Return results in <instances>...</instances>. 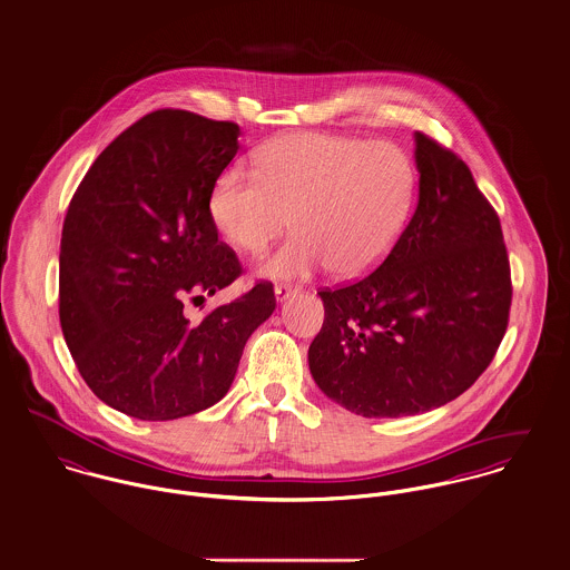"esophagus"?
<instances>
[{
	"label": "esophagus",
	"instance_id": "34e87169",
	"mask_svg": "<svg viewBox=\"0 0 570 570\" xmlns=\"http://www.w3.org/2000/svg\"><path fill=\"white\" fill-rule=\"evenodd\" d=\"M294 294H298V287L287 285V283H281V285H276V287H274V296H276V301H278V303L287 301V298H289V296H294Z\"/></svg>",
	"mask_w": 570,
	"mask_h": 570
}]
</instances>
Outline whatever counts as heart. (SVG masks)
<instances>
[{
	"mask_svg": "<svg viewBox=\"0 0 570 570\" xmlns=\"http://www.w3.org/2000/svg\"><path fill=\"white\" fill-rule=\"evenodd\" d=\"M416 202V168L389 140L289 134L267 142L256 170L224 168L208 193L215 230L261 254L292 222L298 233L258 265L269 278L333 267L340 278L377 269L400 244Z\"/></svg>",
	"mask_w": 570,
	"mask_h": 570,
	"instance_id": "obj_1",
	"label": "heart"
}]
</instances>
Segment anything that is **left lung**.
<instances>
[{"label": "left lung", "instance_id": "1", "mask_svg": "<svg viewBox=\"0 0 570 570\" xmlns=\"http://www.w3.org/2000/svg\"><path fill=\"white\" fill-rule=\"evenodd\" d=\"M419 202L400 244L368 276L321 289L325 323L309 371L362 416H410L463 395L509 323L511 272L500 219L470 166L414 134Z\"/></svg>", "mask_w": 570, "mask_h": 570}]
</instances>
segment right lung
Here are the masks:
<instances>
[{
	"label": "right lung",
	"instance_id": "add662e5",
	"mask_svg": "<svg viewBox=\"0 0 570 570\" xmlns=\"http://www.w3.org/2000/svg\"><path fill=\"white\" fill-rule=\"evenodd\" d=\"M242 129L158 109L125 129L85 173L63 222L59 318L91 393L129 416L168 421L215 406L245 342L276 309L256 283L199 323L186 301L228 287L242 263L208 215L215 177Z\"/></svg>",
	"mask_w": 570,
	"mask_h": 570
}]
</instances>
